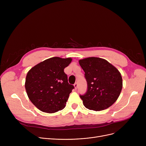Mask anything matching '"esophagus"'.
Here are the masks:
<instances>
[{
    "label": "esophagus",
    "mask_w": 146,
    "mask_h": 146,
    "mask_svg": "<svg viewBox=\"0 0 146 146\" xmlns=\"http://www.w3.org/2000/svg\"><path fill=\"white\" fill-rule=\"evenodd\" d=\"M74 88L76 89L78 88V84L77 82H76L74 84Z\"/></svg>",
    "instance_id": "34e87169"
}]
</instances>
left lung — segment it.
<instances>
[{"mask_svg":"<svg viewBox=\"0 0 146 146\" xmlns=\"http://www.w3.org/2000/svg\"><path fill=\"white\" fill-rule=\"evenodd\" d=\"M79 62L85 73L88 85L86 94L80 95L84 106L96 111L109 108L121 94L122 79L120 72L108 61L99 57H88Z\"/></svg>","mask_w":146,"mask_h":146,"instance_id":"8db88e82","label":"left lung"}]
</instances>
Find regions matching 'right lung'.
<instances>
[{
    "label": "right lung",
    "mask_w": 146,
    "mask_h": 146,
    "mask_svg": "<svg viewBox=\"0 0 146 146\" xmlns=\"http://www.w3.org/2000/svg\"><path fill=\"white\" fill-rule=\"evenodd\" d=\"M71 58L54 57L45 60L30 69L25 87L30 101L40 111L54 113L64 108L73 85L68 83L64 69Z\"/></svg>",
    "instance_id": "obj_1"
}]
</instances>
